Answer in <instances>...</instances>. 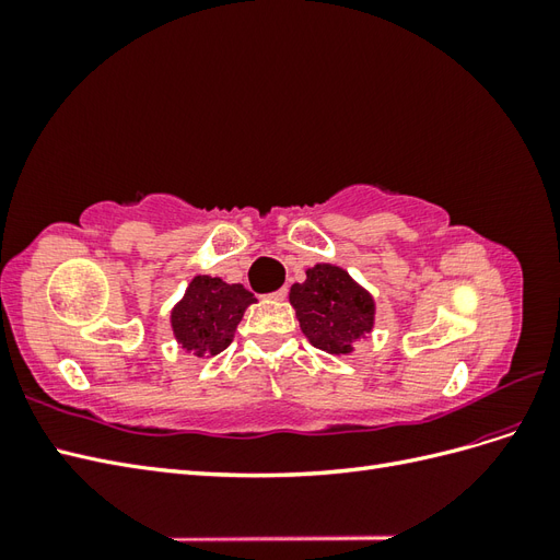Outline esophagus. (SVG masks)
I'll list each match as a JSON object with an SVG mask.
<instances>
[{"mask_svg": "<svg viewBox=\"0 0 560 560\" xmlns=\"http://www.w3.org/2000/svg\"><path fill=\"white\" fill-rule=\"evenodd\" d=\"M287 296V287H280V290H276V292H270L268 294V299H273V301H282Z\"/></svg>", "mask_w": 560, "mask_h": 560, "instance_id": "obj_1", "label": "esophagus"}]
</instances>
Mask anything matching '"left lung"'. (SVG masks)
<instances>
[{"label": "left lung", "instance_id": "8db88e82", "mask_svg": "<svg viewBox=\"0 0 560 560\" xmlns=\"http://www.w3.org/2000/svg\"><path fill=\"white\" fill-rule=\"evenodd\" d=\"M306 276V282L290 292L301 331L319 350L350 352L352 343L374 327V301L336 266L317 264Z\"/></svg>", "mask_w": 560, "mask_h": 560}]
</instances>
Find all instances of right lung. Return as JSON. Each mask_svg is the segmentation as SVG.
Wrapping results in <instances>:
<instances>
[{
	"label": "right lung",
	"instance_id": "add662e5",
	"mask_svg": "<svg viewBox=\"0 0 560 560\" xmlns=\"http://www.w3.org/2000/svg\"><path fill=\"white\" fill-rule=\"evenodd\" d=\"M257 299L243 284L198 276L173 311V331L196 358L219 354L233 341L245 308Z\"/></svg>",
	"mask_w": 560,
	"mask_h": 560
}]
</instances>
